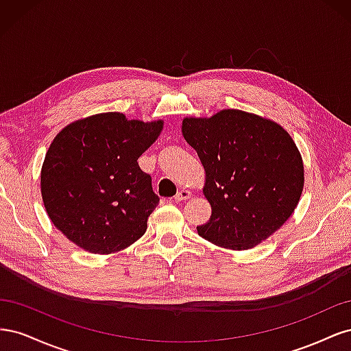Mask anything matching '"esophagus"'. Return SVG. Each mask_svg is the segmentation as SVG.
I'll return each instance as SVG.
<instances>
[{"mask_svg": "<svg viewBox=\"0 0 351 351\" xmlns=\"http://www.w3.org/2000/svg\"><path fill=\"white\" fill-rule=\"evenodd\" d=\"M190 196H192V193L189 192V190H180V192L174 196V199L177 200V202H183V200H187V199H190Z\"/></svg>", "mask_w": 351, "mask_h": 351, "instance_id": "1", "label": "esophagus"}]
</instances>
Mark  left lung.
Masks as SVG:
<instances>
[{"label":"left lung","instance_id":"8db88e82","mask_svg":"<svg viewBox=\"0 0 351 351\" xmlns=\"http://www.w3.org/2000/svg\"><path fill=\"white\" fill-rule=\"evenodd\" d=\"M184 141L205 169L209 221L197 234L219 247L247 250L282 227L304 186L302 155L284 127L241 110L186 117Z\"/></svg>","mask_w":351,"mask_h":351}]
</instances>
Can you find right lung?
Instances as JSON below:
<instances>
[{
  "mask_svg": "<svg viewBox=\"0 0 351 351\" xmlns=\"http://www.w3.org/2000/svg\"><path fill=\"white\" fill-rule=\"evenodd\" d=\"M162 127V120L101 112L54 137L40 169V193L52 224L71 243L110 254L145 234L159 197L137 159Z\"/></svg>",
  "mask_w": 351,
  "mask_h": 351,
  "instance_id": "add662e5",
  "label": "right lung"
}]
</instances>
